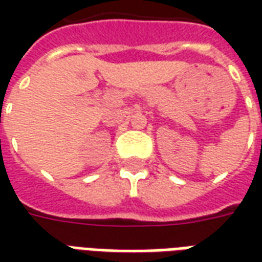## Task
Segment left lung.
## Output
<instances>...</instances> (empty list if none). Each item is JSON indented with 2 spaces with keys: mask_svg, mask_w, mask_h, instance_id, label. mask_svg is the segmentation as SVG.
Listing matches in <instances>:
<instances>
[{
  "mask_svg": "<svg viewBox=\"0 0 262 262\" xmlns=\"http://www.w3.org/2000/svg\"><path fill=\"white\" fill-rule=\"evenodd\" d=\"M0 122H1V114H0Z\"/></svg>",
  "mask_w": 262,
  "mask_h": 262,
  "instance_id": "left-lung-1",
  "label": "left lung"
}]
</instances>
